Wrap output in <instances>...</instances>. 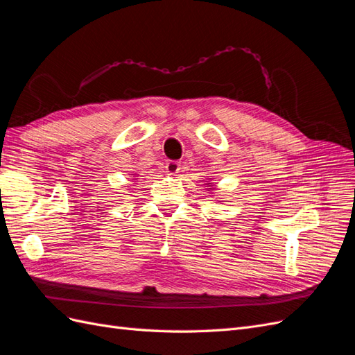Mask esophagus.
Instances as JSON below:
<instances>
[{"label": "esophagus", "mask_w": 355, "mask_h": 355, "mask_svg": "<svg viewBox=\"0 0 355 355\" xmlns=\"http://www.w3.org/2000/svg\"><path fill=\"white\" fill-rule=\"evenodd\" d=\"M166 170H167L168 175L176 176L179 171H180V163H179V161H167Z\"/></svg>", "instance_id": "1"}]
</instances>
